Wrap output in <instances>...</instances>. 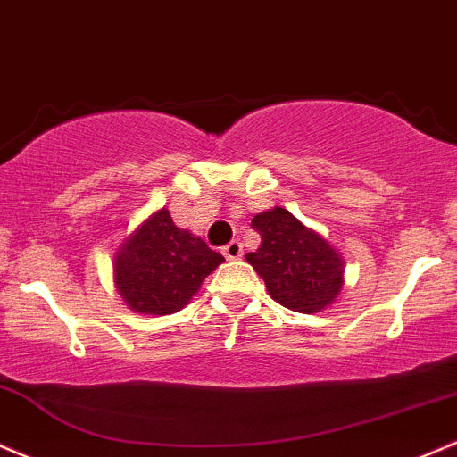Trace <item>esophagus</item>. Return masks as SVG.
<instances>
[{
    "instance_id": "obj_1",
    "label": "esophagus",
    "mask_w": 457,
    "mask_h": 457,
    "mask_svg": "<svg viewBox=\"0 0 457 457\" xmlns=\"http://www.w3.org/2000/svg\"><path fill=\"white\" fill-rule=\"evenodd\" d=\"M222 254L227 256L228 261H237V259H241V254H244V245H241L239 241H230L228 245H224Z\"/></svg>"
}]
</instances>
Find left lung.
Returning a JSON list of instances; mask_svg holds the SVG:
<instances>
[{"label": "left lung", "mask_w": 457, "mask_h": 457, "mask_svg": "<svg viewBox=\"0 0 457 457\" xmlns=\"http://www.w3.org/2000/svg\"><path fill=\"white\" fill-rule=\"evenodd\" d=\"M261 245L245 261L265 280L273 302L293 312H323L345 288V259L323 235L288 209L273 207L252 218Z\"/></svg>", "instance_id": "8db88e82"}]
</instances>
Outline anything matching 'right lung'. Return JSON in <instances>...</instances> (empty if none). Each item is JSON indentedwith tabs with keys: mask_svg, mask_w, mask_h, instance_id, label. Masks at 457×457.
Segmentation results:
<instances>
[{
	"mask_svg": "<svg viewBox=\"0 0 457 457\" xmlns=\"http://www.w3.org/2000/svg\"><path fill=\"white\" fill-rule=\"evenodd\" d=\"M224 256L190 230L175 227L169 209L154 212L121 241L112 256V280L138 314H175L192 302Z\"/></svg>",
	"mask_w": 457,
	"mask_h": 457,
	"instance_id": "add662e5",
	"label": "right lung"
}]
</instances>
